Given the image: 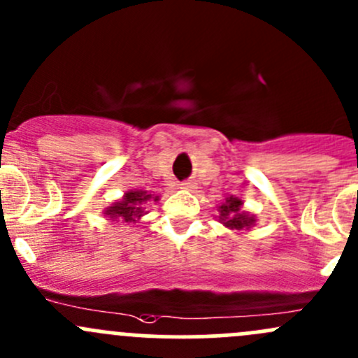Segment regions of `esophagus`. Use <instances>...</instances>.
<instances>
[{"label":"esophagus","mask_w":358,"mask_h":358,"mask_svg":"<svg viewBox=\"0 0 358 358\" xmlns=\"http://www.w3.org/2000/svg\"><path fill=\"white\" fill-rule=\"evenodd\" d=\"M182 189L194 190V189H196V183H194V182H185V183H182Z\"/></svg>","instance_id":"34e87169"}]
</instances>
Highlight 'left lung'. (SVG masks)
<instances>
[{
  "label": "left lung",
  "mask_w": 358,
  "mask_h": 358,
  "mask_svg": "<svg viewBox=\"0 0 358 358\" xmlns=\"http://www.w3.org/2000/svg\"><path fill=\"white\" fill-rule=\"evenodd\" d=\"M218 222L230 230H251L256 225V216L244 209L243 199L229 196L218 206Z\"/></svg>",
  "instance_id": "left-lung-1"
}]
</instances>
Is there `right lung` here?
<instances>
[{
    "label": "right lung",
    "mask_w": 358,
    "mask_h": 358,
    "mask_svg": "<svg viewBox=\"0 0 358 358\" xmlns=\"http://www.w3.org/2000/svg\"><path fill=\"white\" fill-rule=\"evenodd\" d=\"M157 201L159 196H154V194H149L147 190L142 189H133L124 192V196L119 201L107 206V208L103 209V216H107V220H112V222H119V220H121L122 223H136L140 222V218L147 213V202Z\"/></svg>",
    "instance_id": "1"
}]
</instances>
